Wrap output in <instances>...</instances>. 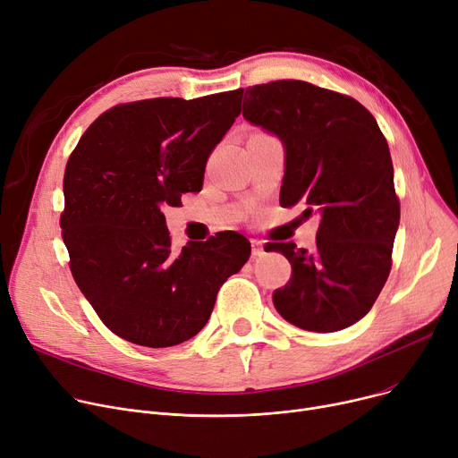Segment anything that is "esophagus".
Wrapping results in <instances>:
<instances>
[{
  "label": "esophagus",
  "instance_id": "34e87169",
  "mask_svg": "<svg viewBox=\"0 0 458 458\" xmlns=\"http://www.w3.org/2000/svg\"><path fill=\"white\" fill-rule=\"evenodd\" d=\"M251 246H253V257H255V259L264 255V244H262L260 240H253V242H251Z\"/></svg>",
  "mask_w": 458,
  "mask_h": 458
}]
</instances>
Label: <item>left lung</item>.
<instances>
[{"label": "left lung", "instance_id": "8db88e82", "mask_svg": "<svg viewBox=\"0 0 458 458\" xmlns=\"http://www.w3.org/2000/svg\"><path fill=\"white\" fill-rule=\"evenodd\" d=\"M242 116L283 142L281 205H303L305 220H319L312 251L293 242L266 246L292 264L290 283L274 292L277 312L312 333L357 324L388 279L399 227L394 166L377 122L353 98L293 79L248 89Z\"/></svg>", "mask_w": 458, "mask_h": 458}]
</instances>
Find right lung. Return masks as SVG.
Instances as JSON below:
<instances>
[{"mask_svg":"<svg viewBox=\"0 0 458 458\" xmlns=\"http://www.w3.org/2000/svg\"><path fill=\"white\" fill-rule=\"evenodd\" d=\"M242 90L118 105L81 137L64 172L63 240L73 279L120 338L170 347L208 321L251 244L236 231L172 250L165 207L199 192L207 158L240 114Z\"/></svg>","mask_w":458,"mask_h":458,"instance_id":"add662e5","label":"right lung"}]
</instances>
